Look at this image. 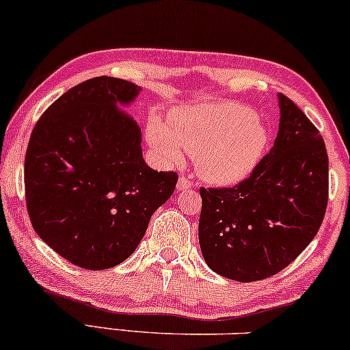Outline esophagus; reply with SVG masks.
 <instances>
[{
	"instance_id": "34e87169",
	"label": "esophagus",
	"mask_w": 350,
	"mask_h": 350,
	"mask_svg": "<svg viewBox=\"0 0 350 350\" xmlns=\"http://www.w3.org/2000/svg\"><path fill=\"white\" fill-rule=\"evenodd\" d=\"M193 185V180L190 176H180L179 178V183H178V189L179 190H187Z\"/></svg>"
}]
</instances>
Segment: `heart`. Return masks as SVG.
Here are the masks:
<instances>
[{
  "mask_svg": "<svg viewBox=\"0 0 350 350\" xmlns=\"http://www.w3.org/2000/svg\"><path fill=\"white\" fill-rule=\"evenodd\" d=\"M150 140L167 160L178 161L183 150L193 153L197 171L215 184H234L247 178L268 145L267 126L249 106L198 105L170 114L167 129L150 126Z\"/></svg>",
  "mask_w": 350,
  "mask_h": 350,
  "instance_id": "obj_1",
  "label": "heart"
}]
</instances>
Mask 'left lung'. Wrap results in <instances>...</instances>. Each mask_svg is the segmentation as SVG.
Returning a JSON list of instances; mask_svg holds the SVG:
<instances>
[{
	"label": "left lung",
	"instance_id": "obj_1",
	"mask_svg": "<svg viewBox=\"0 0 350 350\" xmlns=\"http://www.w3.org/2000/svg\"><path fill=\"white\" fill-rule=\"evenodd\" d=\"M280 131L268 154L232 187H200L198 241L208 267L229 280H267L317 236L328 206V153L305 113L278 94Z\"/></svg>",
	"mask_w": 350,
	"mask_h": 350
}]
</instances>
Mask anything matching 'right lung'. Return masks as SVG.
Wrapping results in <instances>:
<instances>
[{"instance_id":"obj_1","label":"right lung","mask_w":350,"mask_h":350,"mask_svg":"<svg viewBox=\"0 0 350 350\" xmlns=\"http://www.w3.org/2000/svg\"><path fill=\"white\" fill-rule=\"evenodd\" d=\"M139 92L124 79H88L48 106L30 135L29 218L43 242L81 268L124 262L178 184V172L144 161L139 126L116 108Z\"/></svg>"}]
</instances>
